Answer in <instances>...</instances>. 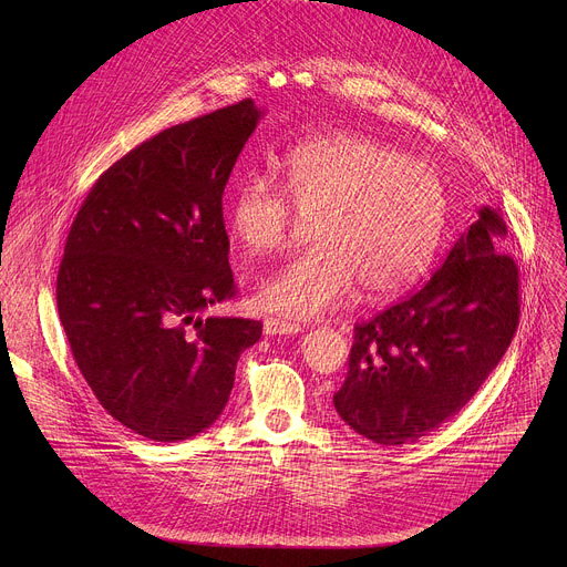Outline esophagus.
<instances>
[{"mask_svg":"<svg viewBox=\"0 0 567 567\" xmlns=\"http://www.w3.org/2000/svg\"><path fill=\"white\" fill-rule=\"evenodd\" d=\"M300 332V326H296V322H289V320H282V318H265V334L267 337H276V334H282V337H293Z\"/></svg>","mask_w":567,"mask_h":567,"instance_id":"1","label":"esophagus"}]
</instances>
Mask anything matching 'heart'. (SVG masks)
<instances>
[{
	"label": "heart",
	"mask_w": 567,
	"mask_h": 567,
	"mask_svg": "<svg viewBox=\"0 0 567 567\" xmlns=\"http://www.w3.org/2000/svg\"><path fill=\"white\" fill-rule=\"evenodd\" d=\"M278 175L280 184L245 177L226 208L247 256L282 251L300 221H313L316 247L260 285L267 311L313 320L359 287L368 298L396 296L429 269L446 221L444 179L429 161L363 134H328L287 150Z\"/></svg>",
	"instance_id": "obj_1"
}]
</instances>
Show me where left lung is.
<instances>
[{
  "instance_id": "left-lung-1",
  "label": "left lung",
  "mask_w": 567,
  "mask_h": 567,
  "mask_svg": "<svg viewBox=\"0 0 567 567\" xmlns=\"http://www.w3.org/2000/svg\"><path fill=\"white\" fill-rule=\"evenodd\" d=\"M501 208L482 206L442 267L409 298L354 328L334 409L359 435L417 442L460 413L518 328V267Z\"/></svg>"
}]
</instances>
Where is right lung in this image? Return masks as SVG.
<instances>
[{"mask_svg":"<svg viewBox=\"0 0 567 567\" xmlns=\"http://www.w3.org/2000/svg\"><path fill=\"white\" fill-rule=\"evenodd\" d=\"M262 110L251 99L158 132L101 175L58 271V311L101 406L152 442L206 431L262 322L202 311L235 293L221 195Z\"/></svg>","mask_w":567,"mask_h":567,"instance_id":"obj_1","label":"right lung"}]
</instances>
